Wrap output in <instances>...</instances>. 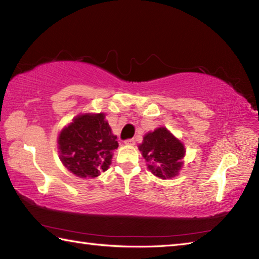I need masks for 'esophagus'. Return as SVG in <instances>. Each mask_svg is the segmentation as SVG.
I'll use <instances>...</instances> for the list:
<instances>
[{
    "instance_id": "obj_1",
    "label": "esophagus",
    "mask_w": 259,
    "mask_h": 259,
    "mask_svg": "<svg viewBox=\"0 0 259 259\" xmlns=\"http://www.w3.org/2000/svg\"><path fill=\"white\" fill-rule=\"evenodd\" d=\"M124 144H125V145H129V146H134L136 144V140L134 138L126 139V140H124Z\"/></svg>"
}]
</instances>
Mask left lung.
Masks as SVG:
<instances>
[{
    "label": "left lung",
    "instance_id": "1",
    "mask_svg": "<svg viewBox=\"0 0 259 259\" xmlns=\"http://www.w3.org/2000/svg\"><path fill=\"white\" fill-rule=\"evenodd\" d=\"M139 151L148 162L147 168L151 172L162 179L177 176L185 155L183 143L163 126L145 135Z\"/></svg>",
    "mask_w": 259,
    "mask_h": 259
}]
</instances>
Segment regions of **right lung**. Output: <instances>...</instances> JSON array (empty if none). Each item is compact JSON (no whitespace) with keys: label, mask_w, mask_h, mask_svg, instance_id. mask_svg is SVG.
Instances as JSON below:
<instances>
[{"label":"right lung","mask_w":259,"mask_h":259,"mask_svg":"<svg viewBox=\"0 0 259 259\" xmlns=\"http://www.w3.org/2000/svg\"><path fill=\"white\" fill-rule=\"evenodd\" d=\"M117 146L104 113L77 115L58 137L61 162L80 178H95L106 171Z\"/></svg>","instance_id":"right-lung-1"}]
</instances>
